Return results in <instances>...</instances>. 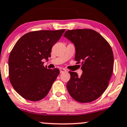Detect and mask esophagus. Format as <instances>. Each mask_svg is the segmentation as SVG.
<instances>
[{
  "label": "esophagus",
  "mask_w": 127,
  "mask_h": 127,
  "mask_svg": "<svg viewBox=\"0 0 127 127\" xmlns=\"http://www.w3.org/2000/svg\"><path fill=\"white\" fill-rule=\"evenodd\" d=\"M65 71H67V70H65V68H60V73H62L63 72H65Z\"/></svg>",
  "instance_id": "obj_1"
}]
</instances>
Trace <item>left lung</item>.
<instances>
[{
	"label": "left lung",
	"mask_w": 127,
	"mask_h": 127,
	"mask_svg": "<svg viewBox=\"0 0 127 127\" xmlns=\"http://www.w3.org/2000/svg\"><path fill=\"white\" fill-rule=\"evenodd\" d=\"M65 37L74 44L75 60L83 73L69 71L67 89L71 97L81 103L94 101L108 88L114 68L112 48L100 33L91 29L68 30Z\"/></svg>",
	"instance_id": "1"
}]
</instances>
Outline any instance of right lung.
<instances>
[{
  "label": "right lung",
  "instance_id": "1",
  "mask_svg": "<svg viewBox=\"0 0 127 127\" xmlns=\"http://www.w3.org/2000/svg\"><path fill=\"white\" fill-rule=\"evenodd\" d=\"M64 31V29L30 32L15 44L9 57V78L22 97L38 101L48 94L60 70L44 67L42 60L51 57L52 47Z\"/></svg>",
  "mask_w": 127,
  "mask_h": 127
}]
</instances>
